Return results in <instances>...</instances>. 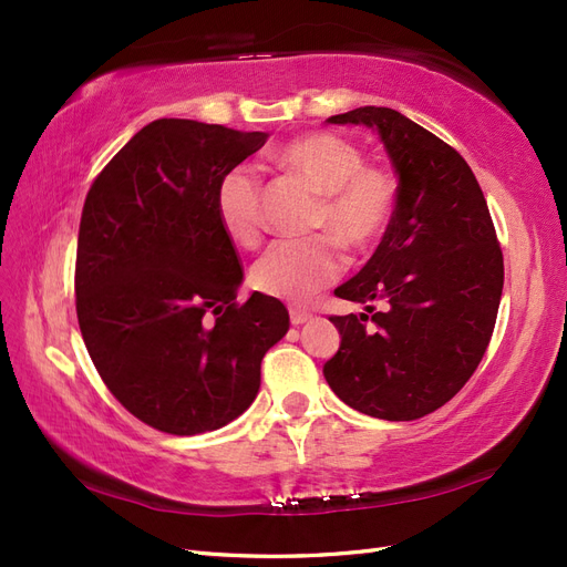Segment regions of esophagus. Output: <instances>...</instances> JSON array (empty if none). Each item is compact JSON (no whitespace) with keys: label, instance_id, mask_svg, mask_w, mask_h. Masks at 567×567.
Listing matches in <instances>:
<instances>
[{"label":"esophagus","instance_id":"34e87169","mask_svg":"<svg viewBox=\"0 0 567 567\" xmlns=\"http://www.w3.org/2000/svg\"><path fill=\"white\" fill-rule=\"evenodd\" d=\"M310 319H312V310H307V307H290V321H293L296 326L310 321Z\"/></svg>","mask_w":567,"mask_h":567}]
</instances>
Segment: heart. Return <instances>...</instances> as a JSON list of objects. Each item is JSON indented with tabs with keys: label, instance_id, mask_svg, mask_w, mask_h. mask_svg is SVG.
Here are the masks:
<instances>
[{
	"label": "heart",
	"instance_id": "obj_1",
	"mask_svg": "<svg viewBox=\"0 0 567 567\" xmlns=\"http://www.w3.org/2000/svg\"><path fill=\"white\" fill-rule=\"evenodd\" d=\"M274 158L319 194L310 227L323 234L277 241L255 262L250 279L267 296L302 302L340 277L338 244L364 252L381 241L398 208V182L383 165L364 163L359 146L333 132L300 134ZM215 208L231 241L246 248L262 241V184L246 167L219 179Z\"/></svg>",
	"mask_w": 567,
	"mask_h": 567
}]
</instances>
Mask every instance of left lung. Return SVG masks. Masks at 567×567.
I'll return each instance as SVG.
<instances>
[{
    "label": "left lung",
    "instance_id": "left-lung-1",
    "mask_svg": "<svg viewBox=\"0 0 567 567\" xmlns=\"http://www.w3.org/2000/svg\"><path fill=\"white\" fill-rule=\"evenodd\" d=\"M381 134L398 169V208L362 271L336 296L369 315L331 317L326 383L348 406L414 421L447 404L483 359L504 288V255L473 169L440 136L383 106L329 117Z\"/></svg>",
    "mask_w": 567,
    "mask_h": 567
}]
</instances>
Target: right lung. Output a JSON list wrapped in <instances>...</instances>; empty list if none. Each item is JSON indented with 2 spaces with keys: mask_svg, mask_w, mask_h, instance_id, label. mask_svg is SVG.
Masks as SVG:
<instances>
[{
  "mask_svg": "<svg viewBox=\"0 0 567 567\" xmlns=\"http://www.w3.org/2000/svg\"><path fill=\"white\" fill-rule=\"evenodd\" d=\"M198 120L136 132L84 198L75 310L101 381L169 435L217 431L252 404L265 352L288 326L281 300L236 302L241 257L221 229L219 179L267 142Z\"/></svg>",
  "mask_w": 567,
  "mask_h": 567,
  "instance_id": "obj_1",
  "label": "right lung"
}]
</instances>
